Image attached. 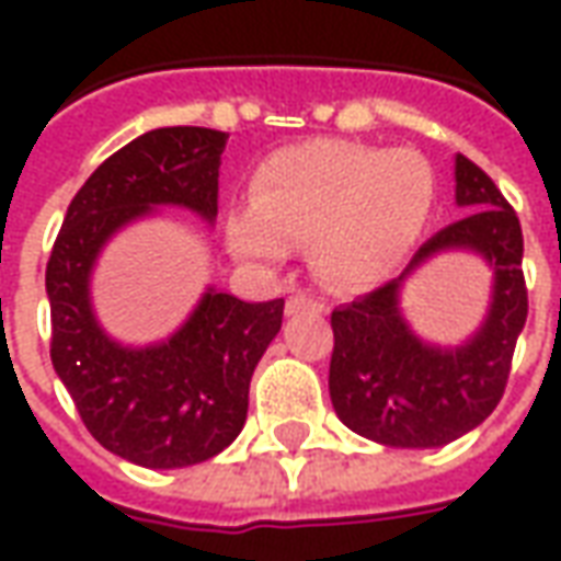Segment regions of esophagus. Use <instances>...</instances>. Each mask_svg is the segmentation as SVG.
Listing matches in <instances>:
<instances>
[{
    "mask_svg": "<svg viewBox=\"0 0 561 561\" xmlns=\"http://www.w3.org/2000/svg\"><path fill=\"white\" fill-rule=\"evenodd\" d=\"M300 309H321V304H318L316 297H309V294H304V291H297V294H291V297H288V312H300Z\"/></svg>",
    "mask_w": 561,
    "mask_h": 561,
    "instance_id": "obj_1",
    "label": "esophagus"
}]
</instances>
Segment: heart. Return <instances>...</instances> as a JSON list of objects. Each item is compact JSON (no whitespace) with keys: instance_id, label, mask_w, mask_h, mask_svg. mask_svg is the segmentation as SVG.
<instances>
[{"instance_id":"obj_1","label":"heart","mask_w":561,"mask_h":561,"mask_svg":"<svg viewBox=\"0 0 561 561\" xmlns=\"http://www.w3.org/2000/svg\"><path fill=\"white\" fill-rule=\"evenodd\" d=\"M430 207L433 173L414 152L312 140L261 161L249 213L231 219V245L276 261L285 245L312 243L321 276L366 285L400 264Z\"/></svg>"}]
</instances>
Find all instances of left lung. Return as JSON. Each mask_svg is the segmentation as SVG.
<instances>
[{
    "mask_svg": "<svg viewBox=\"0 0 561 561\" xmlns=\"http://www.w3.org/2000/svg\"><path fill=\"white\" fill-rule=\"evenodd\" d=\"M457 204L469 213L433 233L405 272L454 244L474 248L494 264L491 316L462 350L423 346L404 328L396 309L404 273L330 316V400L348 430L378 445H447L486 421L505 393L529 316L523 231L499 185L466 156H457Z\"/></svg>",
    "mask_w": 561,
    "mask_h": 561,
    "instance_id": "left-lung-1",
    "label": "left lung"
}]
</instances>
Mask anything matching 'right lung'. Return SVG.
I'll return each instance as SVG.
<instances>
[{
    "instance_id": "1",
    "label": "right lung",
    "mask_w": 561,
    "mask_h": 561,
    "mask_svg": "<svg viewBox=\"0 0 561 561\" xmlns=\"http://www.w3.org/2000/svg\"><path fill=\"white\" fill-rule=\"evenodd\" d=\"M228 135L173 126L140 135L104 159L68 204L47 261L50 360L92 438L147 469H183L240 435L249 381L282 328L285 300L245 304L209 288L168 342L123 348L90 306V270L126 221L152 207L219 213Z\"/></svg>"
}]
</instances>
